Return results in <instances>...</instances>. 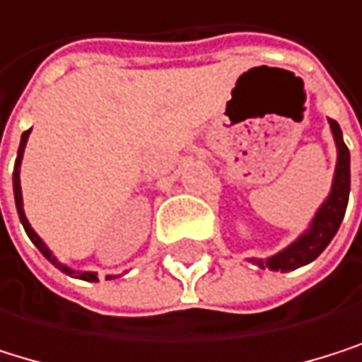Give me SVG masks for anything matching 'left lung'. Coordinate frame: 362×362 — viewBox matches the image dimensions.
Returning <instances> with one entry per match:
<instances>
[{
    "label": "left lung",
    "mask_w": 362,
    "mask_h": 362,
    "mask_svg": "<svg viewBox=\"0 0 362 362\" xmlns=\"http://www.w3.org/2000/svg\"><path fill=\"white\" fill-rule=\"evenodd\" d=\"M328 124H330V134L337 146V164H334L330 192L324 198V203L317 207L309 226H306L289 246H285L276 255H269L265 259H259V257L250 259V263L259 265L261 269L267 267V269H272V272H293V269L302 265H309L332 242V238L341 226L343 216H346L348 198H350V151L346 142H343L339 122L328 118Z\"/></svg>",
    "instance_id": "8db88e82"
}]
</instances>
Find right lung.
<instances>
[{
	"label": "right lung",
	"instance_id": "add662e5",
	"mask_svg": "<svg viewBox=\"0 0 362 362\" xmlns=\"http://www.w3.org/2000/svg\"><path fill=\"white\" fill-rule=\"evenodd\" d=\"M30 134H32V129H28V132H23V136H21V144H19V151H16V161H14V173H12V189H14V205H16V214H19V220H21V224H23V228H25V233H28V238L32 240V244L42 252V257L51 263V265H56L60 272H64V274H69V276H73V279H79V281H88V283H99V279H97V272H88V269H73V267H69L66 263H62V261H58V257L53 255V250L40 240V235L32 228V224H30V220H28V216H25V209H23V192H21V161H23V153H25V144H28V138H30ZM120 274H107L105 279L107 281H112V279H118Z\"/></svg>",
	"mask_w": 362,
	"mask_h": 362
}]
</instances>
